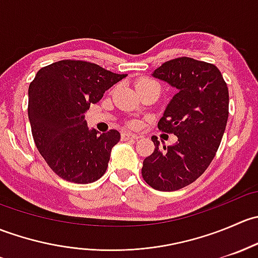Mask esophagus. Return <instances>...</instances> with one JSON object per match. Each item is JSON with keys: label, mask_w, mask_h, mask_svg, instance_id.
Here are the masks:
<instances>
[{"label": "esophagus", "mask_w": 258, "mask_h": 258, "mask_svg": "<svg viewBox=\"0 0 258 258\" xmlns=\"http://www.w3.org/2000/svg\"><path fill=\"white\" fill-rule=\"evenodd\" d=\"M137 139H139V136L135 134H131V132H123V134H122V140H123V141H128V140L135 141V140Z\"/></svg>", "instance_id": "34e87169"}]
</instances>
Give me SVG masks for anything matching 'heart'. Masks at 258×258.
Returning <instances> with one entry per match:
<instances>
[{"mask_svg": "<svg viewBox=\"0 0 258 258\" xmlns=\"http://www.w3.org/2000/svg\"><path fill=\"white\" fill-rule=\"evenodd\" d=\"M148 83H156L155 81H152V80H147V79H145V80H141L140 81L139 83H137V86H141V85H148Z\"/></svg>", "mask_w": 258, "mask_h": 258, "instance_id": "b5f03b06", "label": "heart"}]
</instances>
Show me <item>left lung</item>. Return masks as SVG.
Masks as SVG:
<instances>
[{
    "mask_svg": "<svg viewBox=\"0 0 258 258\" xmlns=\"http://www.w3.org/2000/svg\"><path fill=\"white\" fill-rule=\"evenodd\" d=\"M152 76L177 90L158 130L177 136L172 146L145 158L142 177L158 191H177L196 181L212 162L228 118V88L215 64L179 57L165 62Z\"/></svg>",
    "mask_w": 258,
    "mask_h": 258,
    "instance_id": "8db88e82",
    "label": "left lung"
}]
</instances>
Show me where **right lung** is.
Listing matches in <instances>:
<instances>
[{
  "label": "right lung",
  "instance_id": "1",
  "mask_svg": "<svg viewBox=\"0 0 258 258\" xmlns=\"http://www.w3.org/2000/svg\"><path fill=\"white\" fill-rule=\"evenodd\" d=\"M127 75L85 61L43 67L28 87V118L36 147L56 175L74 183H91L105 175L117 130H90L85 113Z\"/></svg>",
  "mask_w": 258,
  "mask_h": 258
}]
</instances>
